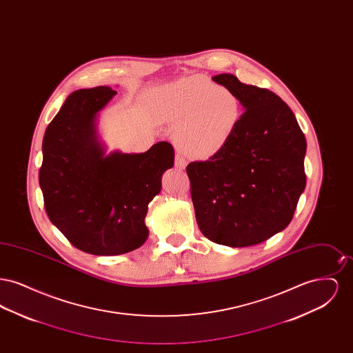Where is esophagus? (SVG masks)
Returning a JSON list of instances; mask_svg holds the SVG:
<instances>
[{"label": "esophagus", "mask_w": 353, "mask_h": 353, "mask_svg": "<svg viewBox=\"0 0 353 353\" xmlns=\"http://www.w3.org/2000/svg\"><path fill=\"white\" fill-rule=\"evenodd\" d=\"M174 167L177 169H185L186 167V161H185L184 157L181 154H176V159H174Z\"/></svg>", "instance_id": "esophagus-1"}]
</instances>
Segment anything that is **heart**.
I'll list each match as a JSON object with an SVG mask.
<instances>
[{
	"label": "heart",
	"instance_id": "heart-1",
	"mask_svg": "<svg viewBox=\"0 0 353 353\" xmlns=\"http://www.w3.org/2000/svg\"><path fill=\"white\" fill-rule=\"evenodd\" d=\"M159 120L177 125L179 147L196 159L223 151L243 117L241 98L203 75H192L164 87L152 103Z\"/></svg>",
	"mask_w": 353,
	"mask_h": 353
}]
</instances>
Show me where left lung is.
<instances>
[{"instance_id": "left-lung-1", "label": "left lung", "mask_w": 353, "mask_h": 353, "mask_svg": "<svg viewBox=\"0 0 353 353\" xmlns=\"http://www.w3.org/2000/svg\"><path fill=\"white\" fill-rule=\"evenodd\" d=\"M212 79L234 91L245 112L223 151L186 167L196 219L216 243L258 245L285 229L295 213L305 188V137L276 94L233 74Z\"/></svg>"}]
</instances>
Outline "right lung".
<instances>
[{
    "mask_svg": "<svg viewBox=\"0 0 353 353\" xmlns=\"http://www.w3.org/2000/svg\"><path fill=\"white\" fill-rule=\"evenodd\" d=\"M118 92L108 85L70 94L46 128L39 186L52 225L79 250L120 255L148 238V205L174 164L168 141L144 153H107L98 134L101 110Z\"/></svg>",
    "mask_w": 353,
    "mask_h": 353,
    "instance_id": "obj_1",
    "label": "right lung"
}]
</instances>
